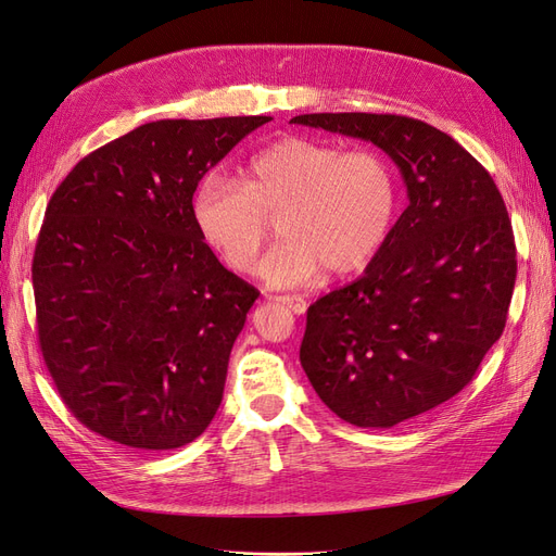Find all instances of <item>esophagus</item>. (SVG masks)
I'll list each match as a JSON object with an SVG mask.
<instances>
[{"mask_svg":"<svg viewBox=\"0 0 556 556\" xmlns=\"http://www.w3.org/2000/svg\"><path fill=\"white\" fill-rule=\"evenodd\" d=\"M275 300L289 306V309H291L293 314H298V316H302V314L306 312V300H304V298H298V295H279V298H275Z\"/></svg>","mask_w":556,"mask_h":556,"instance_id":"34e87169","label":"esophagus"}]
</instances>
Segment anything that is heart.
Instances as JSON below:
<instances>
[{"label": "heart", "instance_id": "heart-1", "mask_svg": "<svg viewBox=\"0 0 556 556\" xmlns=\"http://www.w3.org/2000/svg\"><path fill=\"white\" fill-rule=\"evenodd\" d=\"M399 213L392 164L374 149L283 137L247 164L242 185L205 176L194 194L203 240L236 273L256 270L279 219L283 242L261 267L275 289L359 273L384 247Z\"/></svg>", "mask_w": 556, "mask_h": 556}]
</instances>
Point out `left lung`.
I'll return each mask as SVG.
<instances>
[{"mask_svg":"<svg viewBox=\"0 0 556 556\" xmlns=\"http://www.w3.org/2000/svg\"><path fill=\"white\" fill-rule=\"evenodd\" d=\"M291 123L376 143L407 188L380 254L309 306L300 345L337 417L392 428L454 399L502 337L518 273L506 205L481 164L424 121L341 112Z\"/></svg>","mask_w":556,"mask_h":556,"instance_id":"8db88e82","label":"left lung"}]
</instances>
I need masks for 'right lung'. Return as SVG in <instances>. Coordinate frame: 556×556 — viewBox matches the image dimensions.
Returning a JSON list of instances; mask_svg holds the SVG:
<instances>
[{"instance_id": "add662e5", "label": "right lung", "mask_w": 556, "mask_h": 556, "mask_svg": "<svg viewBox=\"0 0 556 556\" xmlns=\"http://www.w3.org/2000/svg\"><path fill=\"white\" fill-rule=\"evenodd\" d=\"M267 121L143 123L79 160L52 194L31 263L38 343L93 433L167 451L213 421L258 291L203 242L192 197Z\"/></svg>"}]
</instances>
